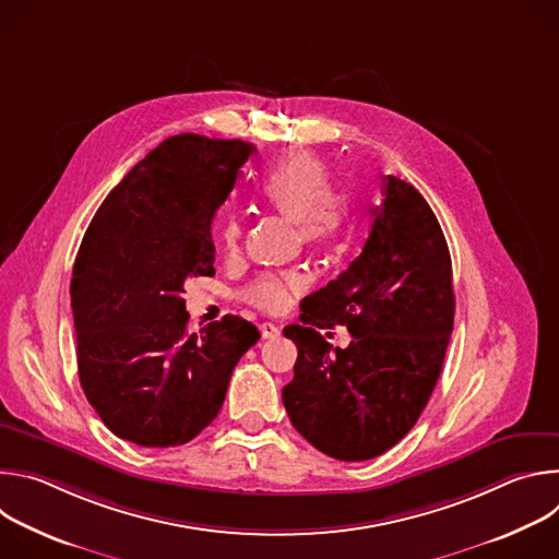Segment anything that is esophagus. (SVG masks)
<instances>
[{"instance_id": "34e87169", "label": "esophagus", "mask_w": 559, "mask_h": 559, "mask_svg": "<svg viewBox=\"0 0 559 559\" xmlns=\"http://www.w3.org/2000/svg\"><path fill=\"white\" fill-rule=\"evenodd\" d=\"M259 328H261V334H263V338H276V336H281V325H278V323H272V321H263Z\"/></svg>"}]
</instances>
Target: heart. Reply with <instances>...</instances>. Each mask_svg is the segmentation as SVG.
I'll use <instances>...</instances> for the list:
<instances>
[{"label":"heart","instance_id":"b5f03b06","mask_svg":"<svg viewBox=\"0 0 559 559\" xmlns=\"http://www.w3.org/2000/svg\"><path fill=\"white\" fill-rule=\"evenodd\" d=\"M259 199L281 214L296 218L309 246L325 248L336 243L349 223V203L343 192L332 188L330 166L321 156L305 150H294L272 166L259 186ZM218 234L225 250H236L241 241V223L227 216ZM298 287L300 281L292 274H265L252 283L248 298L267 311H281Z\"/></svg>","mask_w":559,"mask_h":559}]
</instances>
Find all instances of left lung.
Listing matches in <instances>:
<instances>
[{
	"label": "left lung",
	"mask_w": 559,
	"mask_h": 559,
	"mask_svg": "<svg viewBox=\"0 0 559 559\" xmlns=\"http://www.w3.org/2000/svg\"><path fill=\"white\" fill-rule=\"evenodd\" d=\"M294 378L283 405L318 451L360 462L401 442L438 382L453 332V276L442 227L425 197L386 175L360 257L300 302ZM345 324L332 350L321 329Z\"/></svg>",
	"instance_id": "8db88e82"
}]
</instances>
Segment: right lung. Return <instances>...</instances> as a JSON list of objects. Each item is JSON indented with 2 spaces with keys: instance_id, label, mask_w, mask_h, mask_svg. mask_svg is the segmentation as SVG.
<instances>
[{
  "instance_id": "right-lung-1",
  "label": "right lung",
  "mask_w": 559,
  "mask_h": 559,
  "mask_svg": "<svg viewBox=\"0 0 559 559\" xmlns=\"http://www.w3.org/2000/svg\"><path fill=\"white\" fill-rule=\"evenodd\" d=\"M241 139L177 134L106 197L70 281L79 382L104 425L139 447H179L221 412L259 341L241 316L188 332L183 285L214 274L212 218L254 154Z\"/></svg>"
}]
</instances>
